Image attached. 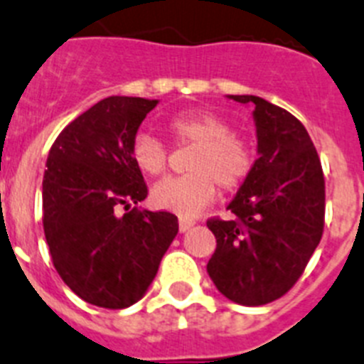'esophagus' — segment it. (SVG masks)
Listing matches in <instances>:
<instances>
[{
  "label": "esophagus",
  "mask_w": 364,
  "mask_h": 364,
  "mask_svg": "<svg viewBox=\"0 0 364 364\" xmlns=\"http://www.w3.org/2000/svg\"><path fill=\"white\" fill-rule=\"evenodd\" d=\"M194 225H196V223L192 220H186V218H181V220H179V230H181V232L191 230Z\"/></svg>",
  "instance_id": "1"
}]
</instances>
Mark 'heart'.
Segmentation results:
<instances>
[{"label":"heart","instance_id":"obj_1","mask_svg":"<svg viewBox=\"0 0 364 364\" xmlns=\"http://www.w3.org/2000/svg\"><path fill=\"white\" fill-rule=\"evenodd\" d=\"M178 143L194 144L186 168L191 173L168 178L151 188V203L161 210L192 218L216 200L218 183L225 191L242 185L252 168V154L235 137L223 119L203 109L178 113L166 122ZM132 161L144 176H159L166 168V148L159 139L139 134L132 143Z\"/></svg>","mask_w":364,"mask_h":364}]
</instances>
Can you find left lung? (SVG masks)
<instances>
[{"mask_svg": "<svg viewBox=\"0 0 364 364\" xmlns=\"http://www.w3.org/2000/svg\"><path fill=\"white\" fill-rule=\"evenodd\" d=\"M227 99L252 107L258 159L227 207L232 220L207 221L216 236L207 273L236 304L262 306L291 289L321 242L324 176L296 117L255 95Z\"/></svg>", "mask_w": 364, "mask_h": 364, "instance_id": "1", "label": "left lung"}]
</instances>
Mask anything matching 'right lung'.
<instances>
[{
  "mask_svg": "<svg viewBox=\"0 0 364 364\" xmlns=\"http://www.w3.org/2000/svg\"><path fill=\"white\" fill-rule=\"evenodd\" d=\"M159 100L107 97L62 129L43 173V232L60 278L99 308L135 304L178 235V218L137 207L148 188L132 143ZM134 203L124 217L116 208Z\"/></svg>",
  "mask_w": 364,
  "mask_h": 364,
  "instance_id": "add662e5",
  "label": "right lung"
}]
</instances>
